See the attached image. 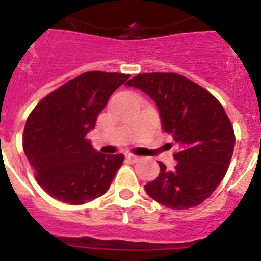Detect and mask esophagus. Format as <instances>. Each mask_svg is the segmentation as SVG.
<instances>
[{
  "mask_svg": "<svg viewBox=\"0 0 261 261\" xmlns=\"http://www.w3.org/2000/svg\"><path fill=\"white\" fill-rule=\"evenodd\" d=\"M125 158L128 159V161H130V162H137L138 159H140L137 155H133V154H129V153L125 154Z\"/></svg>",
  "mask_w": 261,
  "mask_h": 261,
  "instance_id": "1",
  "label": "esophagus"
}]
</instances>
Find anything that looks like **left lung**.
Wrapping results in <instances>:
<instances>
[{"instance_id":"left-lung-1","label":"left lung","mask_w":261,"mask_h":261,"mask_svg":"<svg viewBox=\"0 0 261 261\" xmlns=\"http://www.w3.org/2000/svg\"><path fill=\"white\" fill-rule=\"evenodd\" d=\"M156 105L165 132L174 137L176 165L145 186L151 199L171 209L201 204L222 181L234 151L235 136L221 103L176 73H144L126 82Z\"/></svg>"}]
</instances>
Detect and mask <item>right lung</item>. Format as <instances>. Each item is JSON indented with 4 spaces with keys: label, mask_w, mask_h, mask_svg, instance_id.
I'll use <instances>...</instances> for the list:
<instances>
[{
    "label": "right lung",
    "mask_w": 261,
    "mask_h": 261,
    "mask_svg": "<svg viewBox=\"0 0 261 261\" xmlns=\"http://www.w3.org/2000/svg\"><path fill=\"white\" fill-rule=\"evenodd\" d=\"M129 77L87 71L45 96L30 114L23 150L39 186L53 199L80 205L108 191L124 155L98 153L86 135L108 98Z\"/></svg>",
    "instance_id": "add662e5"
}]
</instances>
